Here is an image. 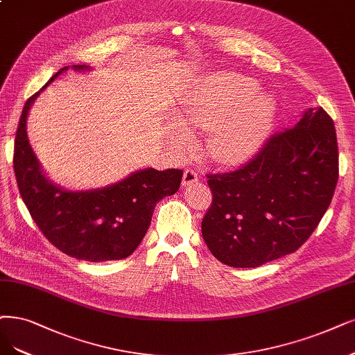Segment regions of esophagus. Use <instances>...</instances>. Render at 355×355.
<instances>
[{"instance_id": "34e87169", "label": "esophagus", "mask_w": 355, "mask_h": 355, "mask_svg": "<svg viewBox=\"0 0 355 355\" xmlns=\"http://www.w3.org/2000/svg\"><path fill=\"white\" fill-rule=\"evenodd\" d=\"M198 181H199L198 173H196L194 169L187 168L184 171V174H182V186H189V184H193V182H198Z\"/></svg>"}]
</instances>
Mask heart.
Masks as SVG:
<instances>
[{"label":"heart","mask_w":355,"mask_h":355,"mask_svg":"<svg viewBox=\"0 0 355 355\" xmlns=\"http://www.w3.org/2000/svg\"><path fill=\"white\" fill-rule=\"evenodd\" d=\"M257 85L250 78L220 73L202 78L181 102L178 121L186 131L211 128L205 155L218 164L245 161L265 139L273 120L270 98L254 96ZM175 143L186 150L190 139L178 133Z\"/></svg>","instance_id":"obj_1"}]
</instances>
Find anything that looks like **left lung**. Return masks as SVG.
Wrapping results in <instances>:
<instances>
[{
  "mask_svg": "<svg viewBox=\"0 0 355 355\" xmlns=\"http://www.w3.org/2000/svg\"><path fill=\"white\" fill-rule=\"evenodd\" d=\"M338 156L334 120L318 108L272 135L239 169L207 174L212 203L202 235L209 250L232 268H257L298 250L331 205Z\"/></svg>",
  "mask_w": 355,
  "mask_h": 355,
  "instance_id": "obj_1",
  "label": "left lung"
}]
</instances>
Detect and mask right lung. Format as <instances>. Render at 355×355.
<instances>
[{"label":"right lung","mask_w":355,"mask_h":355,"mask_svg":"<svg viewBox=\"0 0 355 355\" xmlns=\"http://www.w3.org/2000/svg\"><path fill=\"white\" fill-rule=\"evenodd\" d=\"M67 69H61L48 83ZM37 95L39 92L24 103L12 155L19 191L32 219L45 239L70 257L86 261L128 257L146 235L156 203L180 189L182 171L143 169L114 186L92 191L57 187L44 175L26 133V118Z\"/></svg>","instance_id":"1"}]
</instances>
